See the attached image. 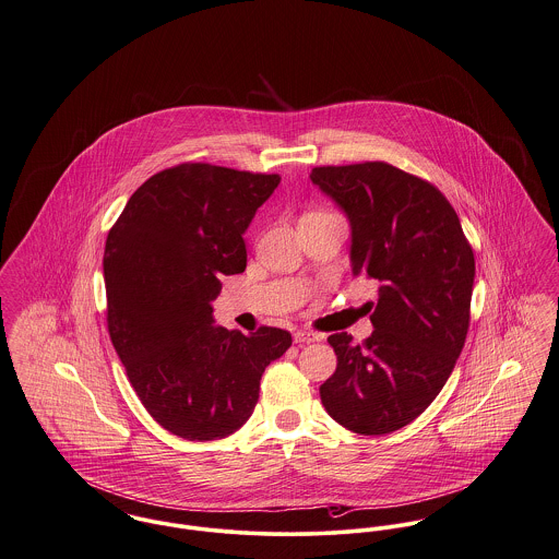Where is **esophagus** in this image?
I'll use <instances>...</instances> for the list:
<instances>
[{"label": "esophagus", "instance_id": "1", "mask_svg": "<svg viewBox=\"0 0 559 559\" xmlns=\"http://www.w3.org/2000/svg\"><path fill=\"white\" fill-rule=\"evenodd\" d=\"M294 340H296V344H310V342H319L321 335L312 333V331H306V329H299L294 333Z\"/></svg>", "mask_w": 559, "mask_h": 559}]
</instances>
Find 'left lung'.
Listing matches in <instances>:
<instances>
[{"label":"left lung","instance_id":"left-lung-1","mask_svg":"<svg viewBox=\"0 0 559 559\" xmlns=\"http://www.w3.org/2000/svg\"><path fill=\"white\" fill-rule=\"evenodd\" d=\"M312 183L350 224L353 276L380 283L371 335H329L337 367L321 401L359 435L416 420L448 382L468 331L475 258L435 186L386 163L317 166Z\"/></svg>","mask_w":559,"mask_h":559}]
</instances>
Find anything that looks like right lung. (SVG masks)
<instances>
[{"label":"right lung","mask_w":559,"mask_h":559,"mask_svg":"<svg viewBox=\"0 0 559 559\" xmlns=\"http://www.w3.org/2000/svg\"><path fill=\"white\" fill-rule=\"evenodd\" d=\"M278 175L226 166H173L150 177L107 234V328L150 416L188 441L242 427L260 399L263 369L292 333L219 328L211 301L222 276L247 267L242 234Z\"/></svg>","instance_id":"1"}]
</instances>
